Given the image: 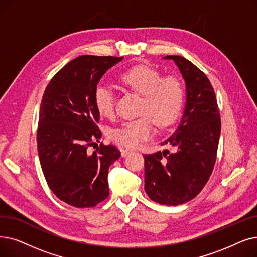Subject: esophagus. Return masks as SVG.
<instances>
[{"instance_id": "1", "label": "esophagus", "mask_w": 257, "mask_h": 257, "mask_svg": "<svg viewBox=\"0 0 257 257\" xmlns=\"http://www.w3.org/2000/svg\"><path fill=\"white\" fill-rule=\"evenodd\" d=\"M130 152H132V150H130V149H121L120 150V155L122 156V158H125V156H127Z\"/></svg>"}]
</instances>
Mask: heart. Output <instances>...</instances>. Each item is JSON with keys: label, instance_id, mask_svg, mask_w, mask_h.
<instances>
[{"label": "heart", "instance_id": "b5f03b06", "mask_svg": "<svg viewBox=\"0 0 257 257\" xmlns=\"http://www.w3.org/2000/svg\"><path fill=\"white\" fill-rule=\"evenodd\" d=\"M118 80L121 85L142 95L140 114H144L111 129L110 139L121 146L130 148L140 146L153 136L152 120L159 127H166L180 115L184 103V88L176 77L167 76L162 79L158 70L141 65L122 72ZM93 99L99 114L108 118L113 116L114 93L109 86L96 85Z\"/></svg>", "mask_w": 257, "mask_h": 257}]
</instances>
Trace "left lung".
<instances>
[{"instance_id": "left-lung-1", "label": "left lung", "mask_w": 257, "mask_h": 257, "mask_svg": "<svg viewBox=\"0 0 257 257\" xmlns=\"http://www.w3.org/2000/svg\"><path fill=\"white\" fill-rule=\"evenodd\" d=\"M175 63L186 86L180 124L161 143L172 148L145 154V191L155 203L177 206L194 198L213 170L220 136L216 96L208 77L190 61L178 55Z\"/></svg>"}]
</instances>
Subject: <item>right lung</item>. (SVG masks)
<instances>
[{
  "mask_svg": "<svg viewBox=\"0 0 257 257\" xmlns=\"http://www.w3.org/2000/svg\"><path fill=\"white\" fill-rule=\"evenodd\" d=\"M124 58L81 55L55 74L43 94L37 133L38 153L54 195L76 208H89L109 195L108 170L120 156L103 144L93 92L102 76Z\"/></svg>",
  "mask_w": 257,
  "mask_h": 257,
  "instance_id": "right-lung-1",
  "label": "right lung"
}]
</instances>
